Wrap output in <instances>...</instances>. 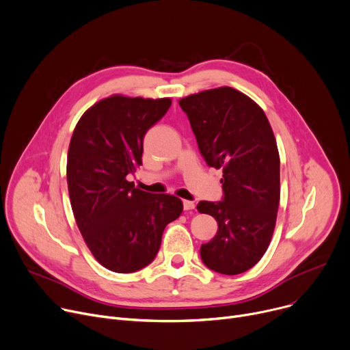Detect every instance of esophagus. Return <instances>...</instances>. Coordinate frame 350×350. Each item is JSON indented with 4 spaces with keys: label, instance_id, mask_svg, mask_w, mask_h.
I'll return each mask as SVG.
<instances>
[{
    "label": "esophagus",
    "instance_id": "34e87169",
    "mask_svg": "<svg viewBox=\"0 0 350 350\" xmlns=\"http://www.w3.org/2000/svg\"><path fill=\"white\" fill-rule=\"evenodd\" d=\"M183 208L185 210H193L195 208V203L191 200H183Z\"/></svg>",
    "mask_w": 350,
    "mask_h": 350
}]
</instances>
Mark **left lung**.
Here are the masks:
<instances>
[{"mask_svg":"<svg viewBox=\"0 0 350 350\" xmlns=\"http://www.w3.org/2000/svg\"><path fill=\"white\" fill-rule=\"evenodd\" d=\"M208 167L223 170V202H200L219 231L200 247L203 263L223 275L243 273L265 255L280 202V158L262 107L231 87L179 99Z\"/></svg>","mask_w":350,"mask_h":350,"instance_id":"1","label":"left lung"}]
</instances>
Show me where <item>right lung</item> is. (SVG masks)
<instances>
[{
    "instance_id": "obj_1",
    "label": "right lung",
    "mask_w": 350,
    "mask_h": 350,
    "mask_svg": "<svg viewBox=\"0 0 350 350\" xmlns=\"http://www.w3.org/2000/svg\"><path fill=\"white\" fill-rule=\"evenodd\" d=\"M171 98L115 94L79 118L67 154L74 219L94 258L106 269L131 273L155 258L164 228L183 210L172 195H152L127 180L142 165L143 139L163 118Z\"/></svg>"
}]
</instances>
